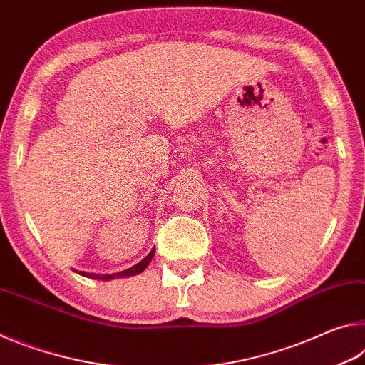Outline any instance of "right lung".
I'll use <instances>...</instances> for the list:
<instances>
[{
    "label": "right lung",
    "mask_w": 365,
    "mask_h": 365,
    "mask_svg": "<svg viewBox=\"0 0 365 365\" xmlns=\"http://www.w3.org/2000/svg\"><path fill=\"white\" fill-rule=\"evenodd\" d=\"M154 256V248L151 250L150 255H148L143 261L138 262L137 265H133V267L119 272V274H113V275H96V274H86V272H78L80 275H85V277H90V279H96V280H110V279H115V277H130L135 274H140V272H143L146 269V265L151 262V259ZM77 272V270H76Z\"/></svg>",
    "instance_id": "add662e5"
}]
</instances>
